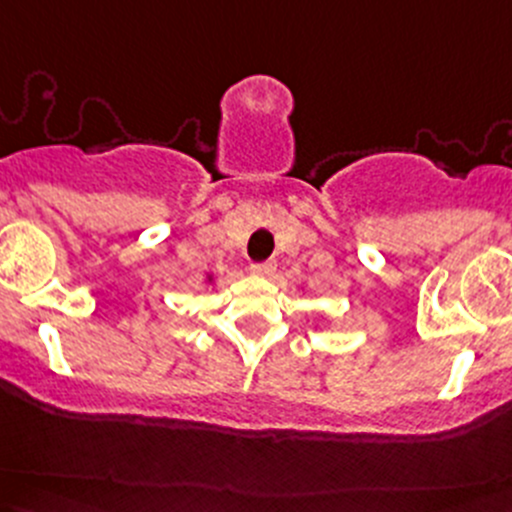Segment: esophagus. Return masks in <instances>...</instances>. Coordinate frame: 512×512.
Returning <instances> with one entry per match:
<instances>
[{"label": "esophagus", "mask_w": 512, "mask_h": 512, "mask_svg": "<svg viewBox=\"0 0 512 512\" xmlns=\"http://www.w3.org/2000/svg\"><path fill=\"white\" fill-rule=\"evenodd\" d=\"M274 272H277V265H274V262H260V265H252V274H255V277L269 279L274 277Z\"/></svg>", "instance_id": "esophagus-1"}]
</instances>
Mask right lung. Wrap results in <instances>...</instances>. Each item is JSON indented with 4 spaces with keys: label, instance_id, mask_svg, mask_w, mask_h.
Segmentation results:
<instances>
[{
    "label": "right lung",
    "instance_id": "obj_1",
    "mask_svg": "<svg viewBox=\"0 0 512 512\" xmlns=\"http://www.w3.org/2000/svg\"><path fill=\"white\" fill-rule=\"evenodd\" d=\"M213 279H216L213 274H206V284H213Z\"/></svg>",
    "mask_w": 512,
    "mask_h": 512
}]
</instances>
